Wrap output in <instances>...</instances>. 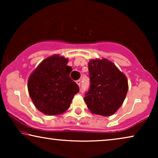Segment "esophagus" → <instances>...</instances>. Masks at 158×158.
Here are the masks:
<instances>
[{"instance_id": "obj_1", "label": "esophagus", "mask_w": 158, "mask_h": 158, "mask_svg": "<svg viewBox=\"0 0 158 158\" xmlns=\"http://www.w3.org/2000/svg\"><path fill=\"white\" fill-rule=\"evenodd\" d=\"M76 83L77 84V85H78V86L80 87V86H81V80H77V81H76Z\"/></svg>"}]
</instances>
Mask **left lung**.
Segmentation results:
<instances>
[{
	"label": "left lung",
	"instance_id": "1",
	"mask_svg": "<svg viewBox=\"0 0 158 158\" xmlns=\"http://www.w3.org/2000/svg\"><path fill=\"white\" fill-rule=\"evenodd\" d=\"M90 88L84 97L93 114L104 116L114 114L124 102L128 90L125 75L106 59L88 63Z\"/></svg>",
	"mask_w": 158,
	"mask_h": 158
}]
</instances>
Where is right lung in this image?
<instances>
[{"label":"right lung","instance_id":"add662e5","mask_svg":"<svg viewBox=\"0 0 158 158\" xmlns=\"http://www.w3.org/2000/svg\"><path fill=\"white\" fill-rule=\"evenodd\" d=\"M68 59L53 55L41 62L28 81V90L34 106L44 114L52 116L68 110L79 92L77 84L70 77L73 70Z\"/></svg>","mask_w":158,"mask_h":158}]
</instances>
